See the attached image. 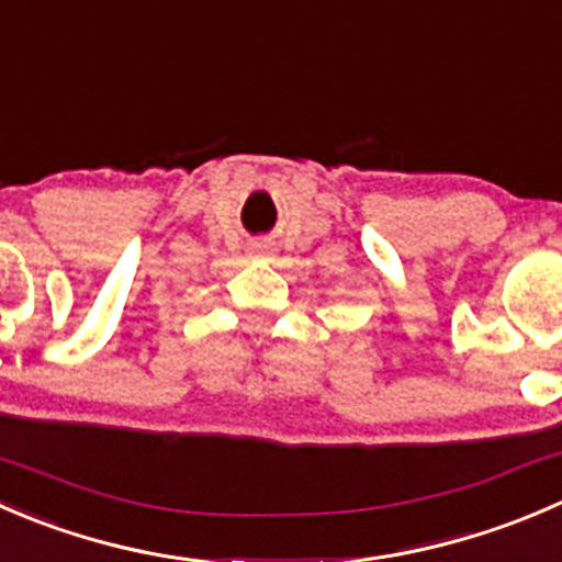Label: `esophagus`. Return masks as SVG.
I'll return each mask as SVG.
<instances>
[{
  "instance_id": "1",
  "label": "esophagus",
  "mask_w": 562,
  "mask_h": 562,
  "mask_svg": "<svg viewBox=\"0 0 562 562\" xmlns=\"http://www.w3.org/2000/svg\"><path fill=\"white\" fill-rule=\"evenodd\" d=\"M252 252H255V255H269V244L258 241V244H255V247H252Z\"/></svg>"
}]
</instances>
